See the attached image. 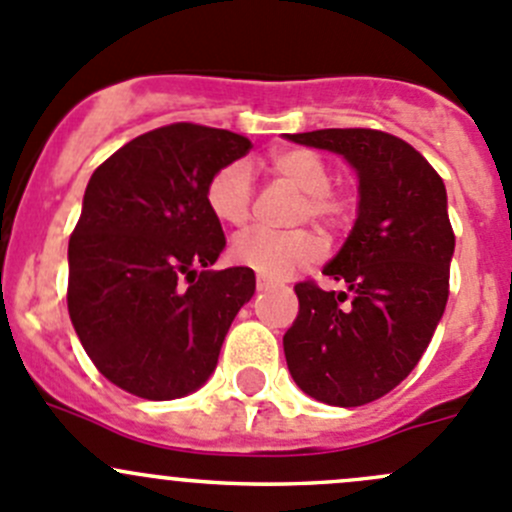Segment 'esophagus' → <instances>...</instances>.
Masks as SVG:
<instances>
[{
  "instance_id": "esophagus-1",
  "label": "esophagus",
  "mask_w": 512,
  "mask_h": 512,
  "mask_svg": "<svg viewBox=\"0 0 512 512\" xmlns=\"http://www.w3.org/2000/svg\"><path fill=\"white\" fill-rule=\"evenodd\" d=\"M270 287H272V282H270V280H265V277H257V292L270 290Z\"/></svg>"
}]
</instances>
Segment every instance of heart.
<instances>
[{
    "label": "heart",
    "mask_w": 512,
    "mask_h": 512,
    "mask_svg": "<svg viewBox=\"0 0 512 512\" xmlns=\"http://www.w3.org/2000/svg\"><path fill=\"white\" fill-rule=\"evenodd\" d=\"M270 170L282 182L302 192L297 220H312L327 230H340L352 217V200L332 187V170L317 152L290 147L270 155ZM255 185L252 167L235 160L212 172L205 187V205L210 215L225 227H245L252 217ZM325 252L320 237L310 230L265 232L257 230L232 242L230 257L237 265L257 272L272 282L287 280L302 267L317 262Z\"/></svg>",
    "instance_id": "b5f03b06"
}]
</instances>
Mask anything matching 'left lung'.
Masks as SVG:
<instances>
[{"instance_id": "left-lung-1", "label": "left lung", "mask_w": 512, "mask_h": 512, "mask_svg": "<svg viewBox=\"0 0 512 512\" xmlns=\"http://www.w3.org/2000/svg\"><path fill=\"white\" fill-rule=\"evenodd\" d=\"M337 152L360 177L357 220L322 275L297 282L282 337L292 380L310 398L357 408L388 395L428 350L450 295L455 232L443 177L400 137L365 127L290 135Z\"/></svg>"}]
</instances>
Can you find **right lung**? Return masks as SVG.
I'll return each instance as SVG.
<instances>
[{"instance_id":"obj_1","label":"right lung","mask_w":512,"mask_h":512,"mask_svg":"<svg viewBox=\"0 0 512 512\" xmlns=\"http://www.w3.org/2000/svg\"><path fill=\"white\" fill-rule=\"evenodd\" d=\"M250 147L230 130L175 122L119 147L89 177L69 237L67 307L84 352L117 388L175 400L215 370L255 272L207 270L225 232L205 187Z\"/></svg>"}]
</instances>
